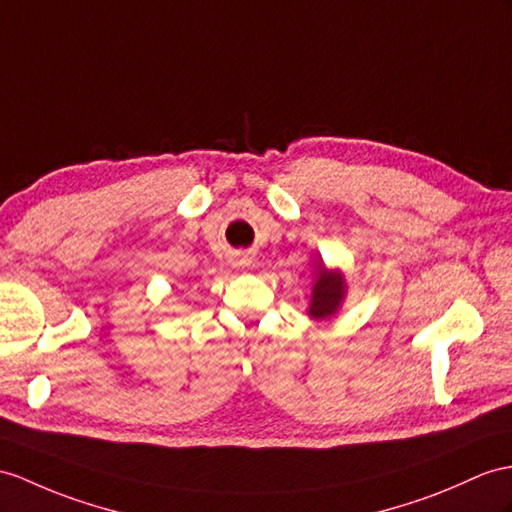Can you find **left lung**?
I'll return each instance as SVG.
<instances>
[{"instance_id":"1","label":"left lung","mask_w":512,"mask_h":512,"mask_svg":"<svg viewBox=\"0 0 512 512\" xmlns=\"http://www.w3.org/2000/svg\"><path fill=\"white\" fill-rule=\"evenodd\" d=\"M345 293V284L341 273H330L326 267H319L317 273V282L313 289V299H310V317L323 319L336 313L341 299Z\"/></svg>"}]
</instances>
